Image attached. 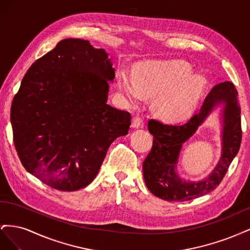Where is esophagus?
Masks as SVG:
<instances>
[{"instance_id": "1", "label": "esophagus", "mask_w": 250, "mask_h": 250, "mask_svg": "<svg viewBox=\"0 0 250 250\" xmlns=\"http://www.w3.org/2000/svg\"><path fill=\"white\" fill-rule=\"evenodd\" d=\"M131 126L135 129H139V128H143L144 127V121L141 118H134L132 121Z\"/></svg>"}]
</instances>
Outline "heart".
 I'll return each mask as SVG.
<instances>
[{
	"label": "heart",
	"instance_id": "heart-1",
	"mask_svg": "<svg viewBox=\"0 0 250 250\" xmlns=\"http://www.w3.org/2000/svg\"><path fill=\"white\" fill-rule=\"evenodd\" d=\"M191 65L184 62L144 63L134 80L124 72L119 74L121 92L132 103L142 95L156 98L153 107L166 120H179L191 113L207 85L200 75L191 76Z\"/></svg>",
	"mask_w": 250,
	"mask_h": 250
}]
</instances>
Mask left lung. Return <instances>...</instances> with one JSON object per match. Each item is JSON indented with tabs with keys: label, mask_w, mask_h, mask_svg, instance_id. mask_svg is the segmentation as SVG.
I'll use <instances>...</instances> for the list:
<instances>
[{
	"label": "left lung",
	"mask_w": 250,
	"mask_h": 250,
	"mask_svg": "<svg viewBox=\"0 0 250 250\" xmlns=\"http://www.w3.org/2000/svg\"><path fill=\"white\" fill-rule=\"evenodd\" d=\"M238 90L230 81L219 83L210 89L199 112L184 124H164L151 119L148 129L153 145L143 163L144 179L149 191L167 201H187L208 194L220 185L229 165L237 155L242 141L241 108ZM223 104V154L216 168L197 183L181 181L175 172L180 150L217 104Z\"/></svg>",
	"instance_id": "1"
}]
</instances>
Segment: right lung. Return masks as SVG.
<instances>
[{
  "label": "right lung",
  "instance_id": "obj_1",
  "mask_svg": "<svg viewBox=\"0 0 250 250\" xmlns=\"http://www.w3.org/2000/svg\"><path fill=\"white\" fill-rule=\"evenodd\" d=\"M115 69L104 49L65 39L29 67L14 96L13 142L24 168L59 191L97 176L110 144L126 135L130 113L110 106Z\"/></svg>",
  "mask_w": 250,
  "mask_h": 250
}]
</instances>
